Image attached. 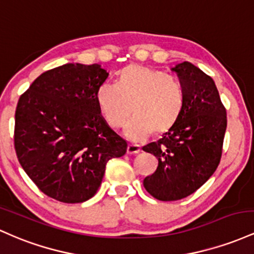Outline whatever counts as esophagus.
Instances as JSON below:
<instances>
[{
    "mask_svg": "<svg viewBox=\"0 0 254 254\" xmlns=\"http://www.w3.org/2000/svg\"><path fill=\"white\" fill-rule=\"evenodd\" d=\"M139 151H140V147H139V145H136V144H128L127 152L129 153V155H135V153H138Z\"/></svg>",
    "mask_w": 254,
    "mask_h": 254,
    "instance_id": "34e87169",
    "label": "esophagus"
}]
</instances>
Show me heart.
Segmentation results:
<instances>
[{
    "label": "heart",
    "mask_w": 254,
    "mask_h": 254,
    "mask_svg": "<svg viewBox=\"0 0 254 254\" xmlns=\"http://www.w3.org/2000/svg\"><path fill=\"white\" fill-rule=\"evenodd\" d=\"M96 99L105 121L114 128L124 126L133 113L126 134L141 139L150 132L163 134L175 126L184 113L186 91L175 76L132 64L119 73L118 82H103Z\"/></svg>",
    "instance_id": "1"
}]
</instances>
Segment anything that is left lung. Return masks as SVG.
I'll return each instance as SVG.
<instances>
[{
  "label": "left lung",
  "mask_w": 254,
  "mask_h": 254,
  "mask_svg": "<svg viewBox=\"0 0 254 254\" xmlns=\"http://www.w3.org/2000/svg\"><path fill=\"white\" fill-rule=\"evenodd\" d=\"M186 91L181 118L158 140L142 150L158 159L144 187L153 198L174 201L194 193L217 169L227 128V112L215 81L194 64L172 68Z\"/></svg>",
  "instance_id": "obj_1"
}]
</instances>
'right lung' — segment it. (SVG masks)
I'll return each instance as SVG.
<instances>
[{"mask_svg": "<svg viewBox=\"0 0 254 254\" xmlns=\"http://www.w3.org/2000/svg\"><path fill=\"white\" fill-rule=\"evenodd\" d=\"M107 78L101 64H67L41 74L19 98L16 156L36 186L61 203L92 198L108 161L127 151L97 103Z\"/></svg>", "mask_w": 254, "mask_h": 254, "instance_id": "1", "label": "right lung"}]
</instances>
